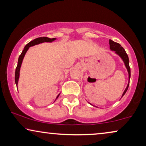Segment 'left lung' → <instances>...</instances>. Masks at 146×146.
<instances>
[{"instance_id":"1","label":"left lung","mask_w":146,"mask_h":146,"mask_svg":"<svg viewBox=\"0 0 146 146\" xmlns=\"http://www.w3.org/2000/svg\"><path fill=\"white\" fill-rule=\"evenodd\" d=\"M109 44H110V48L111 50L114 51L115 53L116 54L118 55L120 57L121 59H122L123 62H124L125 66L127 68V72H128L129 82H128V84H127L126 88L125 89V90H124V92H123L122 96H121V97H123V95H124L125 92H126L127 89H128L129 84V79H130V76H131L130 68H129V58H128V56H127L126 52H125V50L123 49V48L122 46H121V45L111 40H109ZM89 104H91L90 103H89Z\"/></svg>"}]
</instances>
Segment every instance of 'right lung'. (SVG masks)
I'll return each instance as SVG.
<instances>
[{
	"label": "right lung",
	"instance_id": "right-lung-1",
	"mask_svg": "<svg viewBox=\"0 0 146 146\" xmlns=\"http://www.w3.org/2000/svg\"><path fill=\"white\" fill-rule=\"evenodd\" d=\"M56 39V38H48V37H40V38H36L35 40H33L31 41L29 43H28L25 46V48H24V50H23V52H22L21 54L20 55L19 60H18V64H17V68H16V70H15V83H16V85H17V87H18L17 85H18V82H19V76H20V70H21V67L22 63H23V58H24V57H25V56L26 54V53H27V50L29 49V48L31 46H35V45L39 44H40V43L52 42L55 40ZM59 95H60V94L57 96L56 100L58 98Z\"/></svg>",
	"mask_w": 146,
	"mask_h": 146
}]
</instances>
